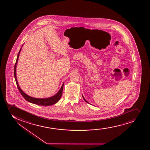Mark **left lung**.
<instances>
[{
	"instance_id": "obj_1",
	"label": "left lung",
	"mask_w": 150,
	"mask_h": 150,
	"mask_svg": "<svg viewBox=\"0 0 150 150\" xmlns=\"http://www.w3.org/2000/svg\"><path fill=\"white\" fill-rule=\"evenodd\" d=\"M83 100H84V101H85V102H86V103H88V102H87V101H86V100H85V98H84V97H83Z\"/></svg>"
}]
</instances>
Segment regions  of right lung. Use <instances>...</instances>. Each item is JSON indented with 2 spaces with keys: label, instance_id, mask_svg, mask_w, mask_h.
<instances>
[{
  "label": "right lung",
  "instance_id": "add662e5",
  "mask_svg": "<svg viewBox=\"0 0 150 150\" xmlns=\"http://www.w3.org/2000/svg\"><path fill=\"white\" fill-rule=\"evenodd\" d=\"M21 50H21H19L18 55H17V59H16L15 66H14V78L16 79V83L17 84V88H18V89L20 91L21 95L23 96L24 99L26 100L28 102H30L31 103H34L35 105H54V104L57 103L59 102V100H60L61 96H62V90H63L64 83L62 84V86L60 88L59 91L57 92V93L56 95H54V96H52V97H50V98H35L31 97V96H28V95L24 93V92L20 88L18 83V82H17V79H16V65H17V62H18V59L19 54H20Z\"/></svg>",
  "mask_w": 150,
  "mask_h": 150
}]
</instances>
